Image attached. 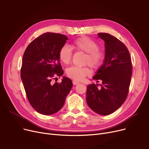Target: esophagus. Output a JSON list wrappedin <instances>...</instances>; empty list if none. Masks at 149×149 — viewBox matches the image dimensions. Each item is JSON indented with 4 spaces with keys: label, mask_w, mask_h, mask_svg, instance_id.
Returning a JSON list of instances; mask_svg holds the SVG:
<instances>
[{
    "label": "esophagus",
    "mask_w": 149,
    "mask_h": 149,
    "mask_svg": "<svg viewBox=\"0 0 149 149\" xmlns=\"http://www.w3.org/2000/svg\"><path fill=\"white\" fill-rule=\"evenodd\" d=\"M72 83H73V84H74V85H76V84L79 83V81H76V80H73V81H72Z\"/></svg>",
    "instance_id": "34e87169"
}]
</instances>
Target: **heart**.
<instances>
[{"instance_id":"1","label":"heart","mask_w":149,"mask_h":149,"mask_svg":"<svg viewBox=\"0 0 149 149\" xmlns=\"http://www.w3.org/2000/svg\"><path fill=\"white\" fill-rule=\"evenodd\" d=\"M80 51L86 53L84 58V64H88L93 69H98L104 60V51L98 46L97 42L93 39L83 36L74 40L70 46L67 45H63L60 48L58 56L60 61L65 65H68L71 61L72 51ZM91 70L88 66L83 67L72 66L66 69L67 75L75 80H82L88 76Z\"/></svg>"}]
</instances>
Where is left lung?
Here are the masks:
<instances>
[{"instance_id":"8db88e82","label":"left lung","mask_w":149,"mask_h":149,"mask_svg":"<svg viewBox=\"0 0 149 149\" xmlns=\"http://www.w3.org/2000/svg\"><path fill=\"white\" fill-rule=\"evenodd\" d=\"M98 35L105 42V58L93 79L101 82V88L97 84L88 85L86 101L93 111L107 115L120 108L127 98L132 64L129 51L122 42L107 33Z\"/></svg>"}]
</instances>
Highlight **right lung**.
<instances>
[{
  "mask_svg": "<svg viewBox=\"0 0 149 149\" xmlns=\"http://www.w3.org/2000/svg\"><path fill=\"white\" fill-rule=\"evenodd\" d=\"M67 40L63 34L46 33L31 42L23 54L21 79L30 104L41 114L59 111L72 87L66 77L60 83H51L55 77L63 74L58 53Z\"/></svg>",
  "mask_w": 149,
  "mask_h": 149,
  "instance_id": "right-lung-1",
  "label": "right lung"
}]
</instances>
